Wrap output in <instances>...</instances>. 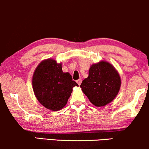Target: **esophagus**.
I'll return each instance as SVG.
<instances>
[{
    "instance_id": "1",
    "label": "esophagus",
    "mask_w": 149,
    "mask_h": 149,
    "mask_svg": "<svg viewBox=\"0 0 149 149\" xmlns=\"http://www.w3.org/2000/svg\"><path fill=\"white\" fill-rule=\"evenodd\" d=\"M76 82L77 83H78V84L79 86L80 85V84H81V82H82V80H81V79H79V80H78L76 81Z\"/></svg>"
}]
</instances>
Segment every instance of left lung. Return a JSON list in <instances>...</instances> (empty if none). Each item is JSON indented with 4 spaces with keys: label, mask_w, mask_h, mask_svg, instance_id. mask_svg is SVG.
<instances>
[{
    "label": "left lung",
    "mask_w": 149,
    "mask_h": 149,
    "mask_svg": "<svg viewBox=\"0 0 149 149\" xmlns=\"http://www.w3.org/2000/svg\"><path fill=\"white\" fill-rule=\"evenodd\" d=\"M121 78L113 65L104 61L91 65L88 76L80 84L82 91L95 107H104L116 98Z\"/></svg>",
    "instance_id": "8db88e82"
}]
</instances>
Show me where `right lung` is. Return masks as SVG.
Segmentation results:
<instances>
[{
	"label": "right lung",
	"instance_id": "obj_1",
	"mask_svg": "<svg viewBox=\"0 0 149 149\" xmlns=\"http://www.w3.org/2000/svg\"><path fill=\"white\" fill-rule=\"evenodd\" d=\"M62 63L48 58L41 61L32 78V88L38 101L46 109L59 111L67 104L74 86L78 84L68 72L62 69Z\"/></svg>",
	"mask_w": 149,
	"mask_h": 149
}]
</instances>
